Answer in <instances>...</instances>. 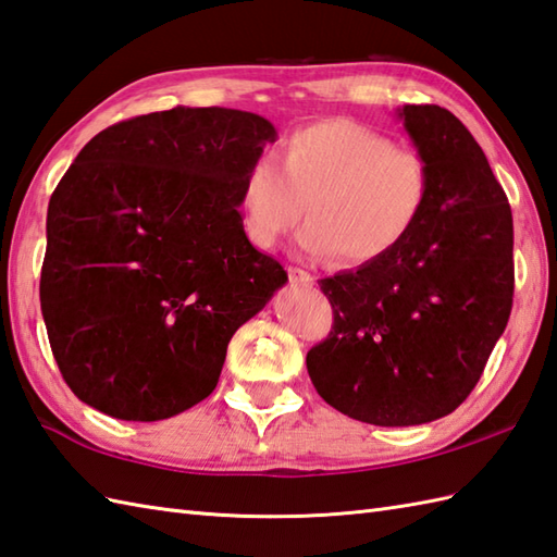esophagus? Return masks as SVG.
Masks as SVG:
<instances>
[{"mask_svg": "<svg viewBox=\"0 0 557 557\" xmlns=\"http://www.w3.org/2000/svg\"><path fill=\"white\" fill-rule=\"evenodd\" d=\"M288 276H290V283H295V286H305V288H312L314 286V276L310 274V271H305V269L288 267Z\"/></svg>", "mask_w": 557, "mask_h": 557, "instance_id": "1", "label": "esophagus"}]
</instances>
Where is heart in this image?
Listing matches in <instances>:
<instances>
[{
	"label": "heart",
	"mask_w": 557,
	"mask_h": 557,
	"mask_svg": "<svg viewBox=\"0 0 557 557\" xmlns=\"http://www.w3.org/2000/svg\"><path fill=\"white\" fill-rule=\"evenodd\" d=\"M281 164L257 157L240 185L243 228L257 247H274L307 207L298 238L307 255L372 264L405 243L431 197L422 154L348 119L290 133Z\"/></svg>",
	"instance_id": "obj_1"
}]
</instances>
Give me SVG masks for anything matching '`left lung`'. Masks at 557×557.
Wrapping results in <instances>:
<instances>
[{
	"label": "left lung",
	"instance_id": "8db88e82",
	"mask_svg": "<svg viewBox=\"0 0 557 557\" xmlns=\"http://www.w3.org/2000/svg\"><path fill=\"white\" fill-rule=\"evenodd\" d=\"M431 171L400 247L321 278L333 331L307 352L317 393L376 426L450 414L484 372L512 310V212L465 123L436 104L395 109Z\"/></svg>",
	"mask_w": 557,
	"mask_h": 557
}]
</instances>
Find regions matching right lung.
<instances>
[{
  "label": "right lung",
  "mask_w": 557,
  "mask_h": 557,
  "mask_svg": "<svg viewBox=\"0 0 557 557\" xmlns=\"http://www.w3.org/2000/svg\"><path fill=\"white\" fill-rule=\"evenodd\" d=\"M278 133L252 111L174 107L97 133L47 209L40 305L78 400L159 422L216 388L233 333L288 274L245 236L240 185Z\"/></svg>",
  "instance_id": "add662e5"
}]
</instances>
